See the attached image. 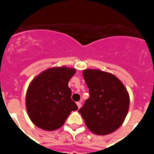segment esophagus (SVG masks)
<instances>
[{
    "instance_id": "esophagus-1",
    "label": "esophagus",
    "mask_w": 154,
    "mask_h": 154,
    "mask_svg": "<svg viewBox=\"0 0 154 154\" xmlns=\"http://www.w3.org/2000/svg\"><path fill=\"white\" fill-rule=\"evenodd\" d=\"M76 105H77V106H78L79 109L81 108L82 104H81V103H80V102H77V103H76Z\"/></svg>"
}]
</instances>
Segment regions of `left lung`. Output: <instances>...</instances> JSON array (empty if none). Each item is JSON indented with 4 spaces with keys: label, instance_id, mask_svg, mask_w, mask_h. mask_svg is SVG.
<instances>
[{
    "label": "left lung",
    "instance_id": "1",
    "mask_svg": "<svg viewBox=\"0 0 154 154\" xmlns=\"http://www.w3.org/2000/svg\"><path fill=\"white\" fill-rule=\"evenodd\" d=\"M82 75L90 96L79 112L96 135L113 133L123 124L130 107L126 87L113 74L99 69H85Z\"/></svg>",
    "mask_w": 154,
    "mask_h": 154
}]
</instances>
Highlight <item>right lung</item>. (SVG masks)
<instances>
[{
  "label": "right lung",
  "instance_id": "right-lung-1",
  "mask_svg": "<svg viewBox=\"0 0 154 154\" xmlns=\"http://www.w3.org/2000/svg\"><path fill=\"white\" fill-rule=\"evenodd\" d=\"M75 72L74 68L52 67L32 79L26 92L25 105L35 126L47 131L55 130L63 126L72 111L78 109L68 86Z\"/></svg>",
  "mask_w": 154,
  "mask_h": 154
}]
</instances>
